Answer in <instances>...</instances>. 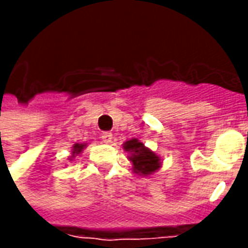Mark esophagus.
I'll return each mask as SVG.
<instances>
[{
    "label": "esophagus",
    "mask_w": 248,
    "mask_h": 248,
    "mask_svg": "<svg viewBox=\"0 0 248 248\" xmlns=\"http://www.w3.org/2000/svg\"><path fill=\"white\" fill-rule=\"evenodd\" d=\"M101 138H102V140L105 143H111V140H113V134H111V133H103Z\"/></svg>",
    "instance_id": "34e87169"
}]
</instances>
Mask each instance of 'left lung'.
Returning a JSON list of instances; mask_svg holds the SVG:
<instances>
[{
    "label": "left lung",
    "instance_id": "1",
    "mask_svg": "<svg viewBox=\"0 0 248 248\" xmlns=\"http://www.w3.org/2000/svg\"><path fill=\"white\" fill-rule=\"evenodd\" d=\"M122 146L124 150L129 153V159L133 163V171L135 174L149 177L161 169V158L149 147H146L140 140L133 138L126 140Z\"/></svg>",
    "mask_w": 248,
    "mask_h": 248
}]
</instances>
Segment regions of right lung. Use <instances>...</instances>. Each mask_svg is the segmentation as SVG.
<instances>
[{
	"instance_id": "add662e5",
	"label": "right lung",
	"mask_w": 248,
	"mask_h": 248,
	"mask_svg": "<svg viewBox=\"0 0 248 248\" xmlns=\"http://www.w3.org/2000/svg\"><path fill=\"white\" fill-rule=\"evenodd\" d=\"M86 147V143H74L73 149H71V155H70V161L73 158H76L77 155H79L83 149Z\"/></svg>"
}]
</instances>
